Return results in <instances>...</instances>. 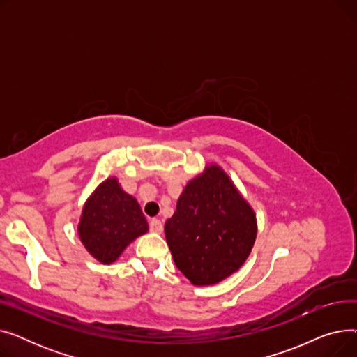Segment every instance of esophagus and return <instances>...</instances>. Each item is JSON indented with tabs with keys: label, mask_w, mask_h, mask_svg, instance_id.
<instances>
[{
	"label": "esophagus",
	"mask_w": 357,
	"mask_h": 357,
	"mask_svg": "<svg viewBox=\"0 0 357 357\" xmlns=\"http://www.w3.org/2000/svg\"><path fill=\"white\" fill-rule=\"evenodd\" d=\"M149 227H150V231H153V233H162V230H163L162 221L158 220V218H152V220H150Z\"/></svg>",
	"instance_id": "esophagus-1"
}]
</instances>
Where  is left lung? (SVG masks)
I'll use <instances>...</instances> for the list:
<instances>
[{
	"label": "left lung",
	"mask_w": 357,
	"mask_h": 357,
	"mask_svg": "<svg viewBox=\"0 0 357 357\" xmlns=\"http://www.w3.org/2000/svg\"><path fill=\"white\" fill-rule=\"evenodd\" d=\"M176 268L194 285H214L245 264L256 238V217L221 167L192 179L165 222Z\"/></svg>",
	"instance_id": "left-lung-1"
}]
</instances>
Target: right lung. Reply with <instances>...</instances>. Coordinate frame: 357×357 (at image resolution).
<instances>
[{"label": "right lung", "instance_id": "add662e5", "mask_svg": "<svg viewBox=\"0 0 357 357\" xmlns=\"http://www.w3.org/2000/svg\"><path fill=\"white\" fill-rule=\"evenodd\" d=\"M149 230L140 205L116 178L104 181L85 202L78 233L101 264H112L136 237Z\"/></svg>", "mask_w": 357, "mask_h": 357}]
</instances>
